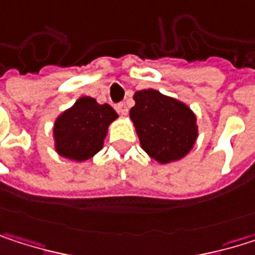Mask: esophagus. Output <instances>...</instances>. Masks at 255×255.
<instances>
[{"mask_svg":"<svg viewBox=\"0 0 255 255\" xmlns=\"http://www.w3.org/2000/svg\"><path fill=\"white\" fill-rule=\"evenodd\" d=\"M117 111L121 114V115H127L128 114V106L124 103V102H121V103H118L117 105Z\"/></svg>","mask_w":255,"mask_h":255,"instance_id":"esophagus-1","label":"esophagus"}]
</instances>
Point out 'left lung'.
<instances>
[{
	"label": "left lung",
	"mask_w": 255,
	"mask_h": 255,
	"mask_svg": "<svg viewBox=\"0 0 255 255\" xmlns=\"http://www.w3.org/2000/svg\"><path fill=\"white\" fill-rule=\"evenodd\" d=\"M134 102L129 118L143 150L161 164L186 156L198 135L193 112L184 103L152 88L137 91Z\"/></svg>",
	"instance_id": "left-lung-1"
}]
</instances>
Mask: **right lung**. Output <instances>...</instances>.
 <instances>
[{
	"label": "right lung",
	"mask_w": 255,
	"mask_h": 255,
	"mask_svg": "<svg viewBox=\"0 0 255 255\" xmlns=\"http://www.w3.org/2000/svg\"><path fill=\"white\" fill-rule=\"evenodd\" d=\"M118 114L108 105H99L93 97H81L65 111L54 124L56 150L59 155L85 161L103 147L108 127Z\"/></svg>",
	"instance_id": "right-lung-1"
}]
</instances>
